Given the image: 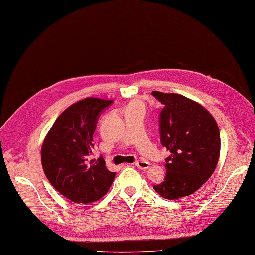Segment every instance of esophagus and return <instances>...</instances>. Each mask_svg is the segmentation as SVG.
<instances>
[{
	"mask_svg": "<svg viewBox=\"0 0 255 255\" xmlns=\"http://www.w3.org/2000/svg\"><path fill=\"white\" fill-rule=\"evenodd\" d=\"M135 166L139 169H142V170H146L149 168V162L146 160H138L135 161Z\"/></svg>",
	"mask_w": 255,
	"mask_h": 255,
	"instance_id": "esophagus-1",
	"label": "esophagus"
}]
</instances>
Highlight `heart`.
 Instances as JSON below:
<instances>
[{"label": "heart", "instance_id": "heart-1", "mask_svg": "<svg viewBox=\"0 0 255 255\" xmlns=\"http://www.w3.org/2000/svg\"><path fill=\"white\" fill-rule=\"evenodd\" d=\"M139 107H143L142 102L138 101V100H134V101L129 103V106L127 107V109H133V108H139Z\"/></svg>", "mask_w": 255, "mask_h": 255}]
</instances>
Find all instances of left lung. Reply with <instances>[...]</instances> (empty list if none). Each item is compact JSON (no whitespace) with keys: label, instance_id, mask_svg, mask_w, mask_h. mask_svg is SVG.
<instances>
[{"label":"left lung","instance_id":"8db88e82","mask_svg":"<svg viewBox=\"0 0 255 255\" xmlns=\"http://www.w3.org/2000/svg\"><path fill=\"white\" fill-rule=\"evenodd\" d=\"M164 109L159 116L161 145L166 158V177L155 192L166 199L185 197L199 190L218 165L220 130L213 116L192 99L179 94L152 91Z\"/></svg>","mask_w":255,"mask_h":255}]
</instances>
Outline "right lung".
I'll return each instance as SVG.
<instances>
[{"mask_svg":"<svg viewBox=\"0 0 255 255\" xmlns=\"http://www.w3.org/2000/svg\"><path fill=\"white\" fill-rule=\"evenodd\" d=\"M112 100L85 98L58 116L45 136L41 159L45 175L56 190L76 204H90L108 193L116 172L102 157L91 159L98 117Z\"/></svg>","mask_w":255,"mask_h":255,"instance_id":"right-lung-1","label":"right lung"}]
</instances>
